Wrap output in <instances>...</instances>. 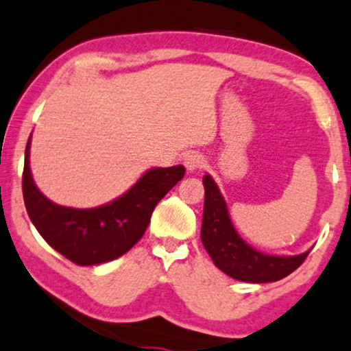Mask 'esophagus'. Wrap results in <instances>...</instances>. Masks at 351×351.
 <instances>
[{
    "label": "esophagus",
    "instance_id": "34e87169",
    "mask_svg": "<svg viewBox=\"0 0 351 351\" xmlns=\"http://www.w3.org/2000/svg\"><path fill=\"white\" fill-rule=\"evenodd\" d=\"M184 164L185 167H187V171L190 172L198 171V169H202L203 164H205V158H203L198 151H189V153L184 154Z\"/></svg>",
    "mask_w": 351,
    "mask_h": 351
}]
</instances>
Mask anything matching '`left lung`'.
Wrapping results in <instances>:
<instances>
[{
  "label": "left lung",
  "mask_w": 351,
  "mask_h": 351,
  "mask_svg": "<svg viewBox=\"0 0 351 351\" xmlns=\"http://www.w3.org/2000/svg\"><path fill=\"white\" fill-rule=\"evenodd\" d=\"M205 206H203L202 242L215 265L231 278L245 283L278 281L296 270L311 250L300 255H270L254 249L237 234L229 218L228 205L210 174L203 176Z\"/></svg>",
  "instance_id": "8db88e82"
}]
</instances>
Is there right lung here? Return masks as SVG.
<instances>
[{"label": "right lung", "mask_w": 351, "mask_h": 351, "mask_svg": "<svg viewBox=\"0 0 351 351\" xmlns=\"http://www.w3.org/2000/svg\"><path fill=\"white\" fill-rule=\"evenodd\" d=\"M25 146L23 193L27 215L40 236L76 265H99L128 252L145 234L158 202L182 180L184 166L153 167L128 192L96 208L56 205L37 189Z\"/></svg>", "instance_id": "add662e5"}]
</instances>
